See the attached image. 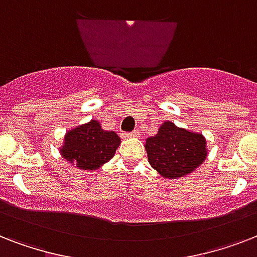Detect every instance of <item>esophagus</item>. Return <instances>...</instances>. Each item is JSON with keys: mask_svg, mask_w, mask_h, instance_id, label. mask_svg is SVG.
Returning a JSON list of instances; mask_svg holds the SVG:
<instances>
[{"mask_svg": "<svg viewBox=\"0 0 257 257\" xmlns=\"http://www.w3.org/2000/svg\"><path fill=\"white\" fill-rule=\"evenodd\" d=\"M140 136V132L139 131H133V132L125 133V137H139Z\"/></svg>", "mask_w": 257, "mask_h": 257, "instance_id": "1", "label": "esophagus"}]
</instances>
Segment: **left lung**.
I'll return each mask as SVG.
<instances>
[{
	"label": "left lung",
	"mask_w": 257,
	"mask_h": 257,
	"mask_svg": "<svg viewBox=\"0 0 257 257\" xmlns=\"http://www.w3.org/2000/svg\"><path fill=\"white\" fill-rule=\"evenodd\" d=\"M145 149L153 168L164 177H183L207 157L205 139L165 121L156 136L147 139Z\"/></svg>",
	"instance_id": "1"
}]
</instances>
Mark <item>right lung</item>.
I'll return each mask as SVG.
<instances>
[{"instance_id": "add662e5", "label": "right lung", "mask_w": 257, "mask_h": 257, "mask_svg": "<svg viewBox=\"0 0 257 257\" xmlns=\"http://www.w3.org/2000/svg\"><path fill=\"white\" fill-rule=\"evenodd\" d=\"M120 143L117 133L104 131L98 121L92 120L66 133L61 155L78 168L93 171L112 159Z\"/></svg>"}]
</instances>
